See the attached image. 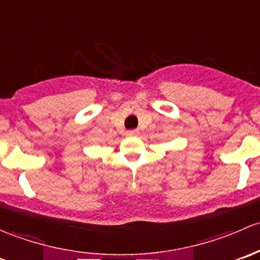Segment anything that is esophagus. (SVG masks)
Here are the masks:
<instances>
[{"label":"esophagus","instance_id":"obj_1","mask_svg":"<svg viewBox=\"0 0 260 260\" xmlns=\"http://www.w3.org/2000/svg\"><path fill=\"white\" fill-rule=\"evenodd\" d=\"M139 135V130H127L126 131V136H138Z\"/></svg>","mask_w":260,"mask_h":260}]
</instances>
